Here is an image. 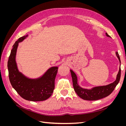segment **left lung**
Returning a JSON list of instances; mask_svg holds the SVG:
<instances>
[{
  "mask_svg": "<svg viewBox=\"0 0 126 126\" xmlns=\"http://www.w3.org/2000/svg\"><path fill=\"white\" fill-rule=\"evenodd\" d=\"M107 36L111 37L108 35L107 33H106ZM116 56H117L118 59H119L120 64V57L118 52H116ZM70 72L71 74V77L72 79V82H73L74 88L76 94L78 96L82 98L83 100H97L100 99L104 98L107 97L110 94L112 93L113 90L115 89V87L119 83L120 79L121 76V69L119 68V72L117 76L116 80L113 82L110 83L109 85L103 86L96 87H94L91 89H83L81 87H80L77 83V77L76 75L75 72L70 70Z\"/></svg>",
  "mask_w": 126,
  "mask_h": 126,
  "instance_id": "1",
  "label": "left lung"
}]
</instances>
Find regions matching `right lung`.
Here are the masks:
<instances>
[{
	"label": "right lung",
	"mask_w": 126,
	"mask_h": 126,
	"mask_svg": "<svg viewBox=\"0 0 126 126\" xmlns=\"http://www.w3.org/2000/svg\"><path fill=\"white\" fill-rule=\"evenodd\" d=\"M28 35L19 38L14 44L8 61L9 78L12 87L17 93L27 100L40 101L47 99L55 88V80L58 67H51L39 78L29 79L18 71L16 63V55L18 43Z\"/></svg>",
	"instance_id": "right-lung-1"
}]
</instances>
